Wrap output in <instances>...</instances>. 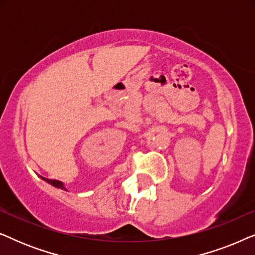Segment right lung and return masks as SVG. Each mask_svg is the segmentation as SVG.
Instances as JSON below:
<instances>
[{
	"mask_svg": "<svg viewBox=\"0 0 255 255\" xmlns=\"http://www.w3.org/2000/svg\"><path fill=\"white\" fill-rule=\"evenodd\" d=\"M41 179H43L44 181H46V182H48L50 184H52V186H54V187H57V188H60V189H64V190H66V189H65V187H64V183L60 182V181H57V180H50V179H46V177H41Z\"/></svg>",
	"mask_w": 255,
	"mask_h": 255,
	"instance_id": "right-lung-1",
	"label": "right lung"
}]
</instances>
